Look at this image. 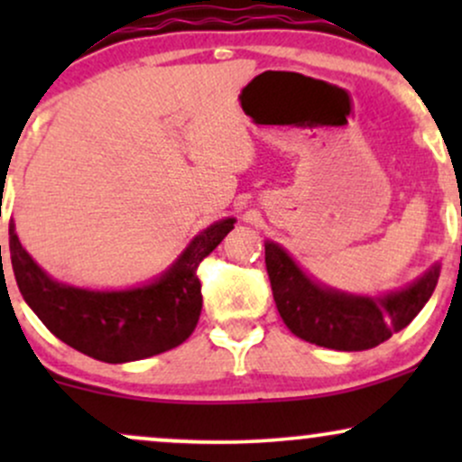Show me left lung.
Returning a JSON list of instances; mask_svg holds the SVG:
<instances>
[{
	"label": "left lung",
	"mask_w": 462,
	"mask_h": 462,
	"mask_svg": "<svg viewBox=\"0 0 462 462\" xmlns=\"http://www.w3.org/2000/svg\"><path fill=\"white\" fill-rule=\"evenodd\" d=\"M264 263L286 328L304 341L341 352L371 349L406 328L430 300L441 273V264H434L406 289L363 298L315 282L273 241L264 243Z\"/></svg>",
	"instance_id": "1"
}]
</instances>
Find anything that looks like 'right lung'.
Masks as SVG:
<instances>
[{"instance_id": "obj_1", "label": "right lung", "mask_w": 462, "mask_h": 462, "mask_svg": "<svg viewBox=\"0 0 462 462\" xmlns=\"http://www.w3.org/2000/svg\"><path fill=\"white\" fill-rule=\"evenodd\" d=\"M232 217L199 232L180 258L150 284L125 291H88L50 278L21 247L10 221V261L19 291L47 330L104 363H130L178 347L201 312L199 263L235 227Z\"/></svg>"}]
</instances>
